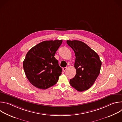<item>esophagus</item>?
Returning a JSON list of instances; mask_svg holds the SVG:
<instances>
[{
    "instance_id": "34e87169",
    "label": "esophagus",
    "mask_w": 122,
    "mask_h": 122,
    "mask_svg": "<svg viewBox=\"0 0 122 122\" xmlns=\"http://www.w3.org/2000/svg\"><path fill=\"white\" fill-rule=\"evenodd\" d=\"M66 69H67V67H65L63 68V70L64 71H66Z\"/></svg>"
}]
</instances>
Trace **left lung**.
<instances>
[{"label": "left lung", "mask_w": 122, "mask_h": 122, "mask_svg": "<svg viewBox=\"0 0 122 122\" xmlns=\"http://www.w3.org/2000/svg\"><path fill=\"white\" fill-rule=\"evenodd\" d=\"M66 43L75 55V77L69 83L79 92L90 88L99 74L101 61L98 55L85 43L79 41H67Z\"/></svg>", "instance_id": "8db88e82"}]
</instances>
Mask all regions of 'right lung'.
<instances>
[{"instance_id":"obj_1","label":"right lung","mask_w":122,"mask_h":122,"mask_svg":"<svg viewBox=\"0 0 122 122\" xmlns=\"http://www.w3.org/2000/svg\"><path fill=\"white\" fill-rule=\"evenodd\" d=\"M62 41H44L27 52L23 67L27 79L36 87L46 89L58 81L62 69L55 55Z\"/></svg>"}]
</instances>
